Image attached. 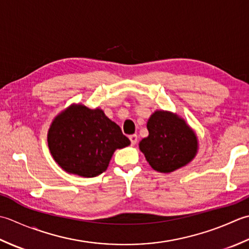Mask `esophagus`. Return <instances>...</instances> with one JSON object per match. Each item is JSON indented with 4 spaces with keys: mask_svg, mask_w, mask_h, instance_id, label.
<instances>
[{
    "mask_svg": "<svg viewBox=\"0 0 249 249\" xmlns=\"http://www.w3.org/2000/svg\"><path fill=\"white\" fill-rule=\"evenodd\" d=\"M129 139H130V141H131V144H132V145H135L136 143H138L139 136L136 135V134H132V135L129 136Z\"/></svg>",
    "mask_w": 249,
    "mask_h": 249,
    "instance_id": "esophagus-1",
    "label": "esophagus"
}]
</instances>
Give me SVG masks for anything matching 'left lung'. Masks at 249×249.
I'll return each instance as SVG.
<instances>
[{
    "label": "left lung",
    "instance_id": "left-lung-1",
    "mask_svg": "<svg viewBox=\"0 0 249 249\" xmlns=\"http://www.w3.org/2000/svg\"><path fill=\"white\" fill-rule=\"evenodd\" d=\"M149 134L140 142V150L149 165L160 173H171L195 159L199 142L187 121L169 110H156L147 121Z\"/></svg>",
    "mask_w": 249,
    "mask_h": 249
}]
</instances>
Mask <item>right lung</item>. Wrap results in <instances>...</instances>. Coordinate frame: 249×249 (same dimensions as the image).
I'll return each instance as SVG.
<instances>
[{
	"instance_id": "add662e5",
	"label": "right lung",
	"mask_w": 249,
	"mask_h": 249,
	"mask_svg": "<svg viewBox=\"0 0 249 249\" xmlns=\"http://www.w3.org/2000/svg\"><path fill=\"white\" fill-rule=\"evenodd\" d=\"M53 160L70 174L94 177L107 169L116 149L130 145L104 111L72 104L55 116L47 134Z\"/></svg>"
}]
</instances>
